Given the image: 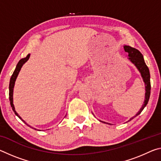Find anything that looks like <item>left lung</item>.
Wrapping results in <instances>:
<instances>
[{"label":"left lung","instance_id":"1","mask_svg":"<svg viewBox=\"0 0 161 161\" xmlns=\"http://www.w3.org/2000/svg\"><path fill=\"white\" fill-rule=\"evenodd\" d=\"M124 48L125 52H126V53H128V54H129V59L135 65L136 68H137L138 71H139L141 75V77L143 78L144 83H145L146 94H145V100H144L143 104L142 106V107L141 108L139 111L136 114V116L130 119L129 121H130V120H132L133 118H135L136 116L139 115V114L141 113V111L143 110V108L146 107L147 103H148L149 98H150V94H151V81H150L149 69L145 63V61H144V59H143V54L141 53V52L139 50H138L137 49L131 47L128 45H124ZM103 123L106 124V122H103Z\"/></svg>","mask_w":161,"mask_h":161}]
</instances>
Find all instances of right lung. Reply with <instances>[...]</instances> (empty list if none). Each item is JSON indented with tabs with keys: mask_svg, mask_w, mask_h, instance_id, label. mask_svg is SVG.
<instances>
[{
	"mask_svg": "<svg viewBox=\"0 0 161 161\" xmlns=\"http://www.w3.org/2000/svg\"><path fill=\"white\" fill-rule=\"evenodd\" d=\"M30 58V54H28V55L26 56V58H23L21 59L20 61L18 62V63L17 64V66L15 67V69L14 72H13V75L11 76V77H10V84H9V100H10V106H11L12 107V109L13 111H14V113L16 116H18V117L20 120H22L24 123H25L26 125H28V126H30L29 125L26 123V122L24 121V120L22 119L21 117L18 115V114L16 112V111L15 109V107H14V105H13V88H14V85H15V81L16 80V78H17L18 75L19 74V72H20V70L21 69V67H23V65L25 63V62L28 60V59ZM31 127V126H30Z\"/></svg>",
	"mask_w": 161,
	"mask_h": 161,
	"instance_id": "add662e5",
	"label": "right lung"
}]
</instances>
